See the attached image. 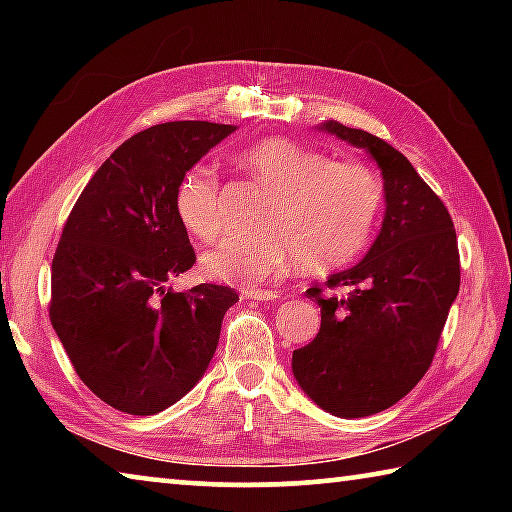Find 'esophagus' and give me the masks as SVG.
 Segmentation results:
<instances>
[{"mask_svg":"<svg viewBox=\"0 0 512 512\" xmlns=\"http://www.w3.org/2000/svg\"><path fill=\"white\" fill-rule=\"evenodd\" d=\"M241 298H244V300L268 302V300H277V298H280V293H277V291H266V289H246L244 293H241Z\"/></svg>","mask_w":512,"mask_h":512,"instance_id":"34e87169","label":"esophagus"}]
</instances>
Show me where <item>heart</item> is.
Listing matches in <instances>:
<instances>
[{
	"label": "heart",
	"mask_w": 512,
	"mask_h": 512,
	"mask_svg": "<svg viewBox=\"0 0 512 512\" xmlns=\"http://www.w3.org/2000/svg\"><path fill=\"white\" fill-rule=\"evenodd\" d=\"M244 167L271 189L264 230L232 232L201 257L212 280L257 287L293 257L302 271L325 273L366 248L384 201V185L368 164L327 160L325 153L284 137H266L241 153ZM176 212L198 239L221 230V183L212 167L196 164L180 178Z\"/></svg>",
	"instance_id": "heart-1"
}]
</instances>
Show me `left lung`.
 <instances>
[{
    "label": "left lung",
    "mask_w": 512,
    "mask_h": 512,
    "mask_svg": "<svg viewBox=\"0 0 512 512\" xmlns=\"http://www.w3.org/2000/svg\"><path fill=\"white\" fill-rule=\"evenodd\" d=\"M318 131L370 153L384 178L386 214L368 255L307 296L320 332L293 350V377L339 418H366L400 402L429 370L461 287L456 230L445 203L391 144L329 119Z\"/></svg>",
    "instance_id": "obj_1"
}]
</instances>
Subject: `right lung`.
Returning a JSON list of instances; mask_svg holds the SVG:
<instances>
[{
    "mask_svg": "<svg viewBox=\"0 0 512 512\" xmlns=\"http://www.w3.org/2000/svg\"><path fill=\"white\" fill-rule=\"evenodd\" d=\"M237 126L167 121L115 149L69 212L51 262L49 318L76 375L112 409L153 415L192 391L239 296L176 293L196 253L176 212L180 178Z\"/></svg>",
    "mask_w": 512,
    "mask_h": 512,
    "instance_id": "right-lung-1",
    "label": "right lung"
}]
</instances>
